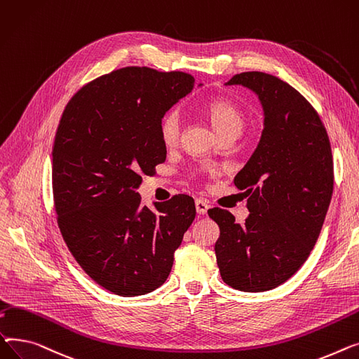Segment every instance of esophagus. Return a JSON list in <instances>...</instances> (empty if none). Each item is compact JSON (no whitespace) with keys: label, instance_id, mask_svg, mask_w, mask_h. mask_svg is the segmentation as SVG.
<instances>
[{"label":"esophagus","instance_id":"obj_1","mask_svg":"<svg viewBox=\"0 0 359 359\" xmlns=\"http://www.w3.org/2000/svg\"><path fill=\"white\" fill-rule=\"evenodd\" d=\"M196 210L198 215H205L207 210H208V204L204 200H196Z\"/></svg>","mask_w":359,"mask_h":359}]
</instances>
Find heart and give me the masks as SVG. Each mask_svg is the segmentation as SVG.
I'll use <instances>...</instances> for the list:
<instances>
[{
	"instance_id": "obj_1",
	"label": "heart",
	"mask_w": 359,
	"mask_h": 359,
	"mask_svg": "<svg viewBox=\"0 0 359 359\" xmlns=\"http://www.w3.org/2000/svg\"><path fill=\"white\" fill-rule=\"evenodd\" d=\"M204 111L212 121L213 128L217 130V133L222 137L226 136H235L238 137L243 129V116L236 109L235 104H231L227 100L216 98L205 104ZM181 113L177 109H172L168 111L159 124V133L163 144L166 146H174L180 140L181 135Z\"/></svg>"
}]
</instances>
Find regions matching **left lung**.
<instances>
[{
    "label": "left lung",
    "mask_w": 359,
    "mask_h": 359,
    "mask_svg": "<svg viewBox=\"0 0 359 359\" xmlns=\"http://www.w3.org/2000/svg\"><path fill=\"white\" fill-rule=\"evenodd\" d=\"M224 86H242L258 97L264 130L233 180L249 196L245 223L217 207L208 216L220 229L215 252L223 281L259 292L291 278L318 241L333 193L332 149L319 114L290 83L243 72Z\"/></svg>",
    "instance_id": "obj_1"
}]
</instances>
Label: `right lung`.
I'll return each instance as SVG.
<instances>
[{
	"label": "right lung",
	"mask_w": 359,
	"mask_h": 359,
	"mask_svg": "<svg viewBox=\"0 0 359 359\" xmlns=\"http://www.w3.org/2000/svg\"><path fill=\"white\" fill-rule=\"evenodd\" d=\"M193 88L189 74L121 68L82 87L59 121L52 184L60 233L81 268L117 296L161 287L196 219L189 196L151 210L137 193L140 175L166 159L162 117Z\"/></svg>",
	"instance_id": "right-lung-1"
}]
</instances>
